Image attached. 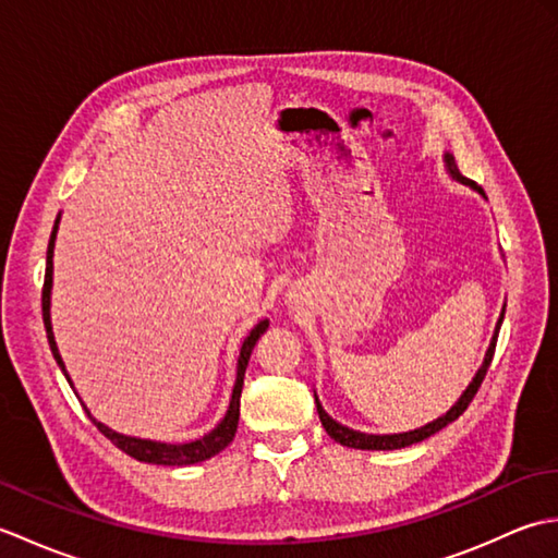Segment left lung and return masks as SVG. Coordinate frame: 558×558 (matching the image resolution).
<instances>
[{
	"instance_id": "8db88e82",
	"label": "left lung",
	"mask_w": 558,
	"mask_h": 558,
	"mask_svg": "<svg viewBox=\"0 0 558 558\" xmlns=\"http://www.w3.org/2000/svg\"><path fill=\"white\" fill-rule=\"evenodd\" d=\"M444 162H446V168H448V174L453 177L456 182L465 184V186L472 189V192H477L480 196H484L482 186H477L475 182L468 180V177L460 174L458 165H456V158H453V153L446 150V153H444ZM484 198H487V196H484ZM504 312H506V306L501 310L499 322H496V328H494V336H492V342H489V348H487V354H484V362H482V366L477 369L475 378H472L470 386H468L465 390H462V396L458 398L456 405L450 408L446 414H441V417L429 422V424L420 426V429L402 432V434H364V432L350 429V426H342L340 422H336L333 417H330V414L324 410L322 402H318V396L314 393L318 420H322V424H324V429L328 432V436L333 438V441H338L340 446H348V448H360V450H396V448H405V446H412V444H420V441H424V438H429V436H434L436 432H441L444 426H448L450 422H456V420L460 417V414L468 410L472 398H475V393H477V388H480L482 381H484V376H487V369H489L492 357H494L496 338H499V328H501V322H504Z\"/></svg>"
}]
</instances>
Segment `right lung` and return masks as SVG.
Wrapping results in <instances>:
<instances>
[{
  "label": "right lung",
  "instance_id": "obj_1",
  "mask_svg": "<svg viewBox=\"0 0 558 558\" xmlns=\"http://www.w3.org/2000/svg\"><path fill=\"white\" fill-rule=\"evenodd\" d=\"M57 230H59V216L54 220V228L50 234V244H47V268H45V288H43V322H45V330H47V340H50V350L54 354V360L59 364V369L66 376L69 386L74 388V381H71L69 374H66V366L62 362V354L57 350V340L52 333V318H50V304H52V256H54V240H57ZM268 330V318L264 322H258L252 330H248V336L244 338L242 348H240V357H236V378H234V388H232V398H230V408L225 412V417L220 420V424L216 429H210L208 434H204L196 441H189V444H162V441H150V438H138V436H126L110 429V426H105L102 422H98L93 414L88 412L90 422L98 426V429L110 438V441L122 448L126 456H132L141 462H150V465H177V468H184V465H194V462L201 460H208L213 456H218L225 446H230V441L234 438L236 432V422H240V396H242V386H244V372H246V364L248 357H252V350L256 345V340L264 336Z\"/></svg>",
  "mask_w": 558,
  "mask_h": 558
}]
</instances>
